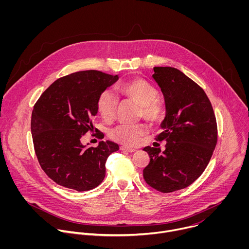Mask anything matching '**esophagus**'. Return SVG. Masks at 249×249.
Listing matches in <instances>:
<instances>
[{"label":"esophagus","mask_w":249,"mask_h":249,"mask_svg":"<svg viewBox=\"0 0 249 249\" xmlns=\"http://www.w3.org/2000/svg\"><path fill=\"white\" fill-rule=\"evenodd\" d=\"M120 150H121V151H127V152H130V153H133V152L136 151L135 149L130 148V147H127V146H121V147H120Z\"/></svg>","instance_id":"esophagus-1"}]
</instances>
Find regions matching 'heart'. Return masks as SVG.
<instances>
[{"label": "heart", "instance_id": "obj_1", "mask_svg": "<svg viewBox=\"0 0 249 249\" xmlns=\"http://www.w3.org/2000/svg\"><path fill=\"white\" fill-rule=\"evenodd\" d=\"M120 91L140 104V114L151 122L158 121L161 115V106L156 100L158 91L149 82L141 78H133L121 84ZM116 97L109 91L105 90L99 96L97 107L98 111L104 119H110L115 110ZM147 131L145 124H121L114 127L110 135L111 137L128 146L137 145L140 138Z\"/></svg>", "mask_w": 249, "mask_h": 249}]
</instances>
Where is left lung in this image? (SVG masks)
<instances>
[{
	"label": "left lung",
	"mask_w": 249,
	"mask_h": 249,
	"mask_svg": "<svg viewBox=\"0 0 249 249\" xmlns=\"http://www.w3.org/2000/svg\"><path fill=\"white\" fill-rule=\"evenodd\" d=\"M154 80L164 97L165 117L157 141L165 149L146 147L150 162L144 168L145 181L163 193L192 184L207 167L218 140L216 116L201 87L181 71L155 67Z\"/></svg>",
	"instance_id": "obj_1"
}]
</instances>
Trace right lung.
Wrapping results in <instances>:
<instances>
[{
  "instance_id": "obj_1",
  "label": "right lung",
  "mask_w": 249,
  "mask_h": 249,
  "mask_svg": "<svg viewBox=\"0 0 249 249\" xmlns=\"http://www.w3.org/2000/svg\"><path fill=\"white\" fill-rule=\"evenodd\" d=\"M119 79L89 70L56 80L35 103L31 134L41 168L57 184L79 192L98 186L105 177V162L119 146L101 141L96 148L83 145L92 132L101 93Z\"/></svg>"
}]
</instances>
